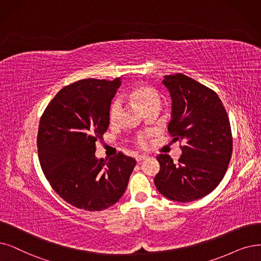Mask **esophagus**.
I'll use <instances>...</instances> for the list:
<instances>
[{
	"mask_svg": "<svg viewBox=\"0 0 261 261\" xmlns=\"http://www.w3.org/2000/svg\"><path fill=\"white\" fill-rule=\"evenodd\" d=\"M145 159H148L147 155H139V156H137V158H136V161H137V163H141Z\"/></svg>",
	"mask_w": 261,
	"mask_h": 261,
	"instance_id": "1",
	"label": "esophagus"
}]
</instances>
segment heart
<instances>
[{
	"label": "heart",
	"instance_id": "1",
	"mask_svg": "<svg viewBox=\"0 0 261 261\" xmlns=\"http://www.w3.org/2000/svg\"><path fill=\"white\" fill-rule=\"evenodd\" d=\"M129 96L135 102L137 103L142 111H145L150 107L161 105V96L159 94V92L154 88L149 86L135 87L130 91ZM121 111H122V100L120 98H116L112 102V105L110 107V112H109V120L111 123H116L119 120ZM145 139H147V136H144V135H140L138 137V143L142 145V147L145 145Z\"/></svg>",
	"mask_w": 261,
	"mask_h": 261
}]
</instances>
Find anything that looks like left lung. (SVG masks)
I'll return each instance as SVG.
<instances>
[{
    "mask_svg": "<svg viewBox=\"0 0 261 261\" xmlns=\"http://www.w3.org/2000/svg\"><path fill=\"white\" fill-rule=\"evenodd\" d=\"M172 100L168 130L183 141L182 155L156 156L161 169L155 175L158 191L170 200L189 202L210 194L223 180L232 153L228 114L216 93L183 74L164 76Z\"/></svg>",
    "mask_w": 261,
    "mask_h": 261,
    "instance_id": "1",
    "label": "left lung"
}]
</instances>
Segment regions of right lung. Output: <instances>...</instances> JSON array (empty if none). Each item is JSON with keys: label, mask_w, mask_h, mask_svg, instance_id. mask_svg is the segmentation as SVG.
Listing matches in <instances>:
<instances>
[{"label": "right lung", "mask_w": 261, "mask_h": 261, "mask_svg": "<svg viewBox=\"0 0 261 261\" xmlns=\"http://www.w3.org/2000/svg\"><path fill=\"white\" fill-rule=\"evenodd\" d=\"M121 83V78L77 81L59 91L40 118L41 169L55 192L81 210L101 211L118 202L136 166L122 153L109 160L95 156Z\"/></svg>", "instance_id": "right-lung-1"}]
</instances>
